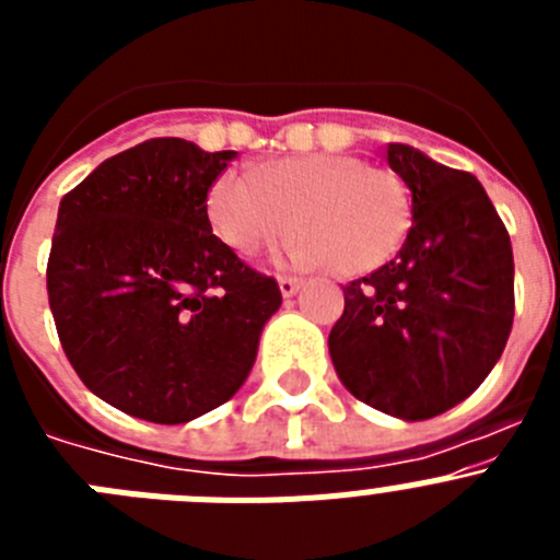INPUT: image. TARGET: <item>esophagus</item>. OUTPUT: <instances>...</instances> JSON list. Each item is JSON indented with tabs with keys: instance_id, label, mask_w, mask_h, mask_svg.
I'll return each instance as SVG.
<instances>
[{
	"instance_id": "esophagus-1",
	"label": "esophagus",
	"mask_w": 560,
	"mask_h": 560,
	"mask_svg": "<svg viewBox=\"0 0 560 560\" xmlns=\"http://www.w3.org/2000/svg\"><path fill=\"white\" fill-rule=\"evenodd\" d=\"M300 289H303V280H296V277H280V294L283 296H294Z\"/></svg>"
}]
</instances>
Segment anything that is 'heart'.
<instances>
[{"label":"heart","mask_w":560,"mask_h":560,"mask_svg":"<svg viewBox=\"0 0 560 560\" xmlns=\"http://www.w3.org/2000/svg\"><path fill=\"white\" fill-rule=\"evenodd\" d=\"M212 232L237 255H255L303 230L289 246L296 266L355 277L381 269L412 224L407 185L355 156L311 153L260 171H224L207 192Z\"/></svg>","instance_id":"1"}]
</instances>
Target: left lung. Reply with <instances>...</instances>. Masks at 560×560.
Instances as JSON below:
<instances>
[{
    "label": "left lung",
    "instance_id": "8db88e82",
    "mask_svg": "<svg viewBox=\"0 0 560 560\" xmlns=\"http://www.w3.org/2000/svg\"><path fill=\"white\" fill-rule=\"evenodd\" d=\"M412 192L398 257L345 285L328 336L339 381L368 407L427 420L488 378L513 328L511 235L477 176L389 142Z\"/></svg>",
    "mask_w": 560,
    "mask_h": 560
}]
</instances>
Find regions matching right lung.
I'll use <instances>...</instances> for the list:
<instances>
[{"mask_svg": "<svg viewBox=\"0 0 560 560\" xmlns=\"http://www.w3.org/2000/svg\"><path fill=\"white\" fill-rule=\"evenodd\" d=\"M235 156L156 137L61 199L49 308L69 364L120 412L173 427L221 407L283 303L207 219L210 185Z\"/></svg>", "mask_w": 560, "mask_h": 560, "instance_id": "obj_1", "label": "right lung"}]
</instances>
